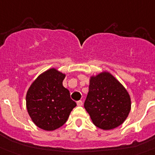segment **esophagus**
<instances>
[{"label": "esophagus", "instance_id": "esophagus-1", "mask_svg": "<svg viewBox=\"0 0 155 155\" xmlns=\"http://www.w3.org/2000/svg\"><path fill=\"white\" fill-rule=\"evenodd\" d=\"M77 104H78V106H82L83 102L81 101H78L77 102Z\"/></svg>", "mask_w": 155, "mask_h": 155}]
</instances>
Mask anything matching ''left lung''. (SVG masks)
Listing matches in <instances>:
<instances>
[{
	"mask_svg": "<svg viewBox=\"0 0 155 155\" xmlns=\"http://www.w3.org/2000/svg\"><path fill=\"white\" fill-rule=\"evenodd\" d=\"M84 107L93 124L103 130L121 125L131 111V98L124 87L108 72L92 76Z\"/></svg>",
	"mask_w": 155,
	"mask_h": 155,
	"instance_id": "obj_1",
	"label": "left lung"
}]
</instances>
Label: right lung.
<instances>
[{
	"mask_svg": "<svg viewBox=\"0 0 155 155\" xmlns=\"http://www.w3.org/2000/svg\"><path fill=\"white\" fill-rule=\"evenodd\" d=\"M65 74L54 68L41 74L27 92L26 106L31 120L38 127L54 131L66 122L77 104L62 85Z\"/></svg>",
	"mask_w": 155,
	"mask_h": 155,
	"instance_id": "1",
	"label": "right lung"
}]
</instances>
